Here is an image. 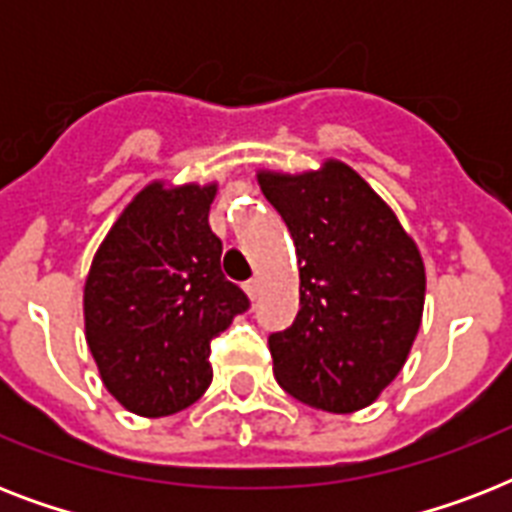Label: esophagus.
Listing matches in <instances>:
<instances>
[{"mask_svg":"<svg viewBox=\"0 0 512 512\" xmlns=\"http://www.w3.org/2000/svg\"><path fill=\"white\" fill-rule=\"evenodd\" d=\"M244 292L249 295V300H257V297H260V279H249L247 284H244Z\"/></svg>","mask_w":512,"mask_h":512,"instance_id":"obj_1","label":"esophagus"}]
</instances>
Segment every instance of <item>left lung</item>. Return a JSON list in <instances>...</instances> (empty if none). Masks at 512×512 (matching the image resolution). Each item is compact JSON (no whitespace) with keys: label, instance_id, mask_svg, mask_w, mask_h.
I'll use <instances>...</instances> for the list:
<instances>
[{"label":"left lung","instance_id":"1","mask_svg":"<svg viewBox=\"0 0 512 512\" xmlns=\"http://www.w3.org/2000/svg\"><path fill=\"white\" fill-rule=\"evenodd\" d=\"M300 263V311L268 337L289 396L332 414L364 409L396 380L420 332L425 265L396 212L348 164L257 172Z\"/></svg>","mask_w":512,"mask_h":512}]
</instances>
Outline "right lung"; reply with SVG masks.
Returning a JSON list of instances; mask_svg holds the SVG:
<instances>
[{"mask_svg":"<svg viewBox=\"0 0 512 512\" xmlns=\"http://www.w3.org/2000/svg\"><path fill=\"white\" fill-rule=\"evenodd\" d=\"M217 183H148L124 207L84 281V332L108 393L140 417H167L212 382L209 342L249 308L220 271L209 228Z\"/></svg>","mask_w":512,"mask_h":512,"instance_id":"add662e5","label":"right lung"}]
</instances>
